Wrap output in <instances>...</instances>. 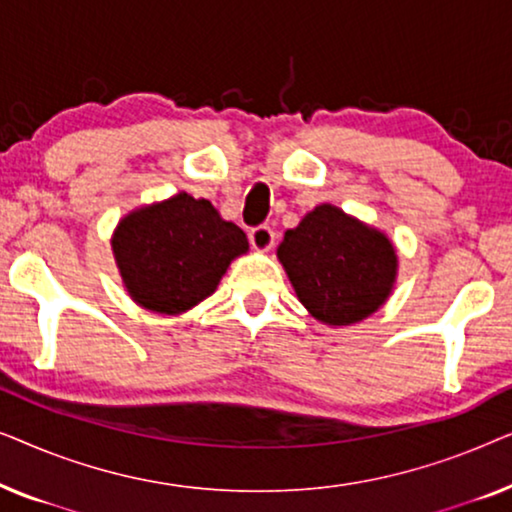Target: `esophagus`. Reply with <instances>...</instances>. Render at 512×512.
I'll return each instance as SVG.
<instances>
[{
  "mask_svg": "<svg viewBox=\"0 0 512 512\" xmlns=\"http://www.w3.org/2000/svg\"><path fill=\"white\" fill-rule=\"evenodd\" d=\"M249 242L256 251H270L275 244V230L270 226H258L249 233Z\"/></svg>",
  "mask_w": 512,
  "mask_h": 512,
  "instance_id": "obj_1",
  "label": "esophagus"
}]
</instances>
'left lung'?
I'll list each match as a JSON object with an SVG mask.
<instances>
[{"label": "left lung", "mask_w": 512, "mask_h": 512, "mask_svg": "<svg viewBox=\"0 0 512 512\" xmlns=\"http://www.w3.org/2000/svg\"><path fill=\"white\" fill-rule=\"evenodd\" d=\"M300 303L328 326H349L380 310L396 282L389 237L333 205L314 207L277 249Z\"/></svg>", "instance_id": "8db88e82"}]
</instances>
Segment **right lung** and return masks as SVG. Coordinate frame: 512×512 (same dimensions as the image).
Instances as JSON below:
<instances>
[{
	"instance_id": "1",
	"label": "right lung",
	"mask_w": 512,
	"mask_h": 512,
	"mask_svg": "<svg viewBox=\"0 0 512 512\" xmlns=\"http://www.w3.org/2000/svg\"><path fill=\"white\" fill-rule=\"evenodd\" d=\"M130 298L144 310L181 314L212 296L233 258L247 254L242 228L209 200L177 193L123 216L111 237Z\"/></svg>"
}]
</instances>
